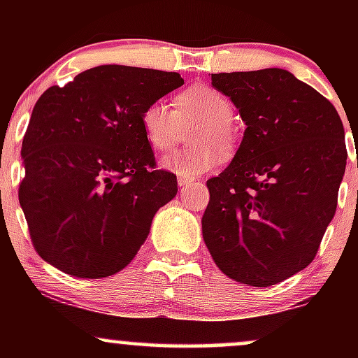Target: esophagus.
Listing matches in <instances>:
<instances>
[{"label": "esophagus", "instance_id": "1", "mask_svg": "<svg viewBox=\"0 0 358 358\" xmlns=\"http://www.w3.org/2000/svg\"><path fill=\"white\" fill-rule=\"evenodd\" d=\"M188 183H192V178H187V176H178V185H180V188L187 187Z\"/></svg>", "mask_w": 358, "mask_h": 358}]
</instances>
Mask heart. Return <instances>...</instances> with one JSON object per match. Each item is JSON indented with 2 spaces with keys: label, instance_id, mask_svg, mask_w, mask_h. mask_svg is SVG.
<instances>
[{
  "label": "heart",
  "instance_id": "1",
  "mask_svg": "<svg viewBox=\"0 0 358 358\" xmlns=\"http://www.w3.org/2000/svg\"><path fill=\"white\" fill-rule=\"evenodd\" d=\"M232 114L231 101L224 94L210 85L195 84L176 96L175 109L162 101L148 104L141 114V126L151 148L168 151L180 143L183 126L199 122L192 131V141L199 143V146L162 159L163 168L193 178L215 168L222 158V150L229 151L234 146Z\"/></svg>",
  "mask_w": 358,
  "mask_h": 358
}]
</instances>
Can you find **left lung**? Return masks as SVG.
Listing matches in <instances>:
<instances>
[{
	"label": "left lung",
	"mask_w": 358,
	"mask_h": 358,
	"mask_svg": "<svg viewBox=\"0 0 358 358\" xmlns=\"http://www.w3.org/2000/svg\"><path fill=\"white\" fill-rule=\"evenodd\" d=\"M242 121L239 150L202 217L208 252L225 276L266 287L311 264L338 202L347 148L327 97L282 69L212 73Z\"/></svg>",
	"instance_id": "left-lung-1"
}]
</instances>
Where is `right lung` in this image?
I'll return each instance as SVG.
<instances>
[{
  "mask_svg": "<svg viewBox=\"0 0 358 358\" xmlns=\"http://www.w3.org/2000/svg\"><path fill=\"white\" fill-rule=\"evenodd\" d=\"M183 85L176 72L99 65L36 101L18 199L36 252L84 279L124 269L159 207L178 192L141 126L148 104Z\"/></svg>",
  "mask_w": 358,
  "mask_h": 358,
  "instance_id": "right-lung-1",
  "label": "right lung"
}]
</instances>
